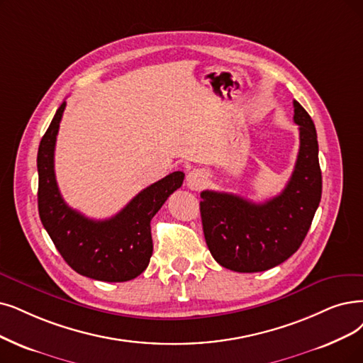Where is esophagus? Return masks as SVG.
Segmentation results:
<instances>
[{
    "label": "esophagus",
    "instance_id": "esophagus-1",
    "mask_svg": "<svg viewBox=\"0 0 363 363\" xmlns=\"http://www.w3.org/2000/svg\"><path fill=\"white\" fill-rule=\"evenodd\" d=\"M206 182H207L206 172L201 171V169H192L186 177V184L192 191H199L201 187L206 184Z\"/></svg>",
    "mask_w": 363,
    "mask_h": 363
}]
</instances>
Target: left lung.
Here are the masks:
<instances>
[{
    "label": "left lung",
    "instance_id": "obj_1",
    "mask_svg": "<svg viewBox=\"0 0 363 363\" xmlns=\"http://www.w3.org/2000/svg\"><path fill=\"white\" fill-rule=\"evenodd\" d=\"M299 153L283 192L264 204L234 194L204 191L201 219L211 256L237 272L267 271L284 262L302 244L322 198L315 126L298 101Z\"/></svg>",
    "mask_w": 363,
    "mask_h": 363
}]
</instances>
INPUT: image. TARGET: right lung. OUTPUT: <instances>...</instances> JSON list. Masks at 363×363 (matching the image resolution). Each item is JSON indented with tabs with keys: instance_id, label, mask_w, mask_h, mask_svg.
Returning <instances> with one entry per match:
<instances>
[{
	"instance_id": "add662e5",
	"label": "right lung",
	"mask_w": 363,
	"mask_h": 363,
	"mask_svg": "<svg viewBox=\"0 0 363 363\" xmlns=\"http://www.w3.org/2000/svg\"><path fill=\"white\" fill-rule=\"evenodd\" d=\"M65 106L64 101L56 110L38 147L41 223L65 262L80 275L108 283L133 280L147 268L153 253L150 220L183 184L184 174H168L106 220H94L72 210L62 199L55 177V144Z\"/></svg>"
}]
</instances>
